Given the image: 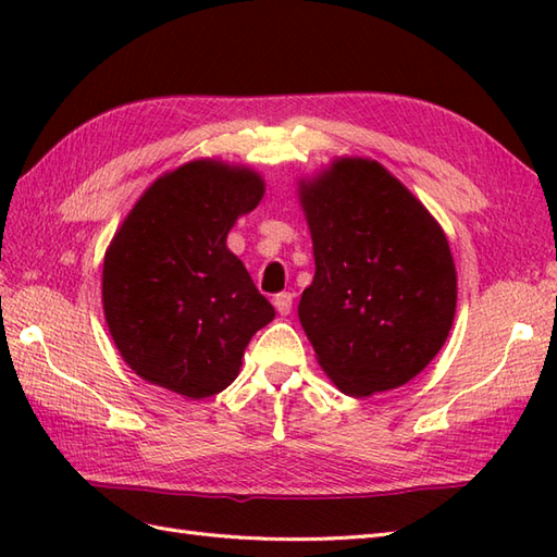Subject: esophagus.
Wrapping results in <instances>:
<instances>
[{
  "mask_svg": "<svg viewBox=\"0 0 557 557\" xmlns=\"http://www.w3.org/2000/svg\"><path fill=\"white\" fill-rule=\"evenodd\" d=\"M272 304H275V309H277L280 315H289L292 313V304H294V294L280 292V294H275V299H272Z\"/></svg>",
  "mask_w": 557,
  "mask_h": 557,
  "instance_id": "1",
  "label": "esophagus"
}]
</instances>
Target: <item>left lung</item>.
Returning a JSON list of instances; mask_svg holds the SVG:
<instances>
[{"label":"left lung","mask_w":557,"mask_h":557,"mask_svg":"<svg viewBox=\"0 0 557 557\" xmlns=\"http://www.w3.org/2000/svg\"><path fill=\"white\" fill-rule=\"evenodd\" d=\"M315 275L299 321L337 389L369 397L419 375L449 335L457 270L421 200L369 158L299 180Z\"/></svg>","instance_id":"1"}]
</instances>
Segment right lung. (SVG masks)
<instances>
[{"mask_svg": "<svg viewBox=\"0 0 557 557\" xmlns=\"http://www.w3.org/2000/svg\"><path fill=\"white\" fill-rule=\"evenodd\" d=\"M265 182L246 164L191 160L136 200L104 251L102 309L122 359L188 399L222 393L275 309L227 248Z\"/></svg>", "mask_w": 557, "mask_h": 557, "instance_id": "1", "label": "right lung"}]
</instances>
